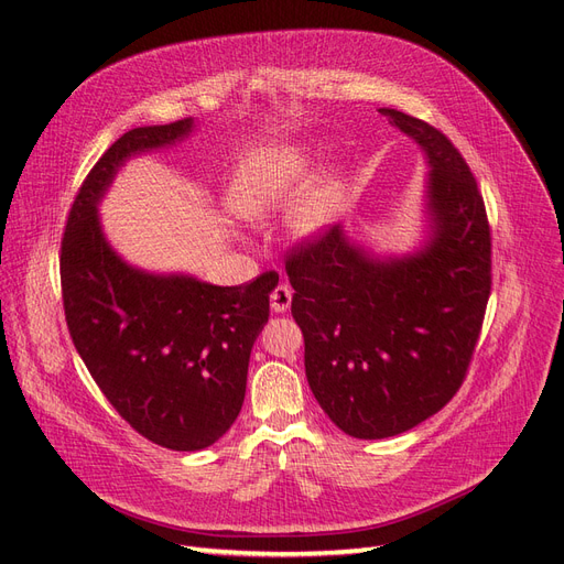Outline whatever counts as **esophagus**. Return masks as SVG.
I'll return each instance as SVG.
<instances>
[{
    "label": "esophagus",
    "mask_w": 564,
    "mask_h": 564,
    "mask_svg": "<svg viewBox=\"0 0 564 564\" xmlns=\"http://www.w3.org/2000/svg\"><path fill=\"white\" fill-rule=\"evenodd\" d=\"M291 302H293V291H291V285L288 283H279L276 288H273V293H271V310L273 312H285V310H291Z\"/></svg>",
    "instance_id": "34e87169"
}]
</instances>
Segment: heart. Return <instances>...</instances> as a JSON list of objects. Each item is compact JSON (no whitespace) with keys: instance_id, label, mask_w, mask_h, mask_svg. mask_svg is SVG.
I'll return each instance as SVG.
<instances>
[{"instance_id":"1","label":"heart","mask_w":564,"mask_h":564,"mask_svg":"<svg viewBox=\"0 0 564 564\" xmlns=\"http://www.w3.org/2000/svg\"><path fill=\"white\" fill-rule=\"evenodd\" d=\"M310 164L307 150L295 148V144L252 154L245 159L234 185H230L234 207L248 219H262V216L273 214L300 193V187L307 181ZM343 202L345 185L338 173H324L300 197L291 221L293 230L297 236L319 234L324 226L336 219Z\"/></svg>"}]
</instances>
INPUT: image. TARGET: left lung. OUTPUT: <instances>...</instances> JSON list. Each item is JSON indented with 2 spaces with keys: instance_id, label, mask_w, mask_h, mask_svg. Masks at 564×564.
<instances>
[{
  "instance_id": "8db88e82",
  "label": "left lung",
  "mask_w": 564,
  "mask_h": 564,
  "mask_svg": "<svg viewBox=\"0 0 564 564\" xmlns=\"http://www.w3.org/2000/svg\"><path fill=\"white\" fill-rule=\"evenodd\" d=\"M422 144L429 238L377 259L330 226L285 259L312 393L352 438H388L453 400L490 295V226L474 173L438 128L379 109Z\"/></svg>"
}]
</instances>
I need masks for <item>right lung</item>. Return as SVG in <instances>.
Masks as SVG:
<instances>
[{"mask_svg":"<svg viewBox=\"0 0 564 564\" xmlns=\"http://www.w3.org/2000/svg\"><path fill=\"white\" fill-rule=\"evenodd\" d=\"M193 119L123 133L85 176L62 240L68 334L99 391L140 436L169 451H202L234 426L248 365L279 283L242 285L140 271L111 250L97 205L126 159L191 135Z\"/></svg>","mask_w":564,"mask_h":564,"instance_id":"1","label":"right lung"}]
</instances>
